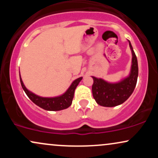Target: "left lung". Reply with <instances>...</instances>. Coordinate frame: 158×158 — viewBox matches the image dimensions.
<instances>
[{
  "label": "left lung",
  "mask_w": 158,
  "mask_h": 158,
  "mask_svg": "<svg viewBox=\"0 0 158 158\" xmlns=\"http://www.w3.org/2000/svg\"><path fill=\"white\" fill-rule=\"evenodd\" d=\"M132 59L129 75L117 82H108L101 78L92 77L93 97L97 104L104 107H114L123 104L129 98L135 90L138 77V64L129 40Z\"/></svg>",
  "instance_id": "1"
}]
</instances>
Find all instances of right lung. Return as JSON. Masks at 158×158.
I'll return each instance as SVG.
<instances>
[{
  "label": "right lung",
  "mask_w": 158,
  "mask_h": 158,
  "mask_svg": "<svg viewBox=\"0 0 158 158\" xmlns=\"http://www.w3.org/2000/svg\"><path fill=\"white\" fill-rule=\"evenodd\" d=\"M20 81H21V86H22L23 90L26 93L27 97L31 99L36 106H39L40 108L47 110H51V111H56V110H61L66 109L71 106L72 101H73L74 91L77 88V85L80 82L82 77H79L75 79L73 82L71 83L70 86L69 87L68 89L64 92V94L60 96L55 97H42L35 94L29 90L25 87L23 84L22 79H21V75H20Z\"/></svg>",
  "instance_id": "right-lung-1"
}]
</instances>
